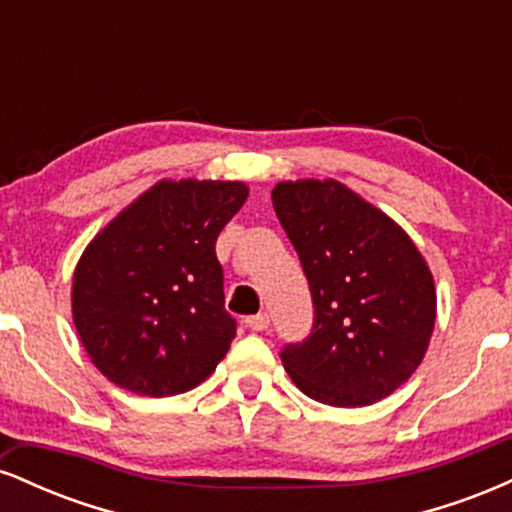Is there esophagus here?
I'll list each match as a JSON object with an SVG mask.
<instances>
[{"instance_id": "34e87169", "label": "esophagus", "mask_w": 512, "mask_h": 512, "mask_svg": "<svg viewBox=\"0 0 512 512\" xmlns=\"http://www.w3.org/2000/svg\"><path fill=\"white\" fill-rule=\"evenodd\" d=\"M245 325H248L252 332H264L269 327V315L267 313H257V315L245 317Z\"/></svg>"}]
</instances>
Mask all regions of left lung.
<instances>
[{"label": "left lung", "instance_id": "obj_1", "mask_svg": "<svg viewBox=\"0 0 512 512\" xmlns=\"http://www.w3.org/2000/svg\"><path fill=\"white\" fill-rule=\"evenodd\" d=\"M274 211L301 257L313 330L281 349L310 399L366 407L407 383L433 325L436 286L411 238L337 180L279 182Z\"/></svg>", "mask_w": 512, "mask_h": 512}]
</instances>
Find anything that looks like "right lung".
I'll use <instances>...</instances> for the list:
<instances>
[{
  "mask_svg": "<svg viewBox=\"0 0 512 512\" xmlns=\"http://www.w3.org/2000/svg\"><path fill=\"white\" fill-rule=\"evenodd\" d=\"M243 182L161 180L91 240L74 272L81 344L110 383L170 397L214 373L236 337L216 238Z\"/></svg>",
  "mask_w": 512,
  "mask_h": 512,
  "instance_id": "add662e5",
  "label": "right lung"
}]
</instances>
